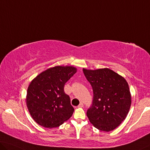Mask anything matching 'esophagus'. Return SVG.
I'll return each mask as SVG.
<instances>
[{
    "mask_svg": "<svg viewBox=\"0 0 150 150\" xmlns=\"http://www.w3.org/2000/svg\"><path fill=\"white\" fill-rule=\"evenodd\" d=\"M77 107L78 108H82V107H83V103H80Z\"/></svg>",
    "mask_w": 150,
    "mask_h": 150,
    "instance_id": "34e87169",
    "label": "esophagus"
}]
</instances>
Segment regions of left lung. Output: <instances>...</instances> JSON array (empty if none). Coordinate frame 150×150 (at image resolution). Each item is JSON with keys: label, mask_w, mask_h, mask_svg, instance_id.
Returning <instances> with one entry per match:
<instances>
[{"label": "left lung", "mask_w": 150, "mask_h": 150, "mask_svg": "<svg viewBox=\"0 0 150 150\" xmlns=\"http://www.w3.org/2000/svg\"><path fill=\"white\" fill-rule=\"evenodd\" d=\"M93 89L92 106L87 112L91 124L98 130L109 132L126 118L131 105L129 84L122 76L108 68L83 69Z\"/></svg>", "instance_id": "8db88e82"}]
</instances>
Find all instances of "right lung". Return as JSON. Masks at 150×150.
I'll use <instances>...</instances> for the list:
<instances>
[{
    "label": "right lung",
    "instance_id": "obj_1",
    "mask_svg": "<svg viewBox=\"0 0 150 150\" xmlns=\"http://www.w3.org/2000/svg\"><path fill=\"white\" fill-rule=\"evenodd\" d=\"M77 71L73 66H55L42 71L30 82L26 105L32 118L40 126L58 127L71 117L74 108L64 92V86Z\"/></svg>",
    "mask_w": 150,
    "mask_h": 150
}]
</instances>
